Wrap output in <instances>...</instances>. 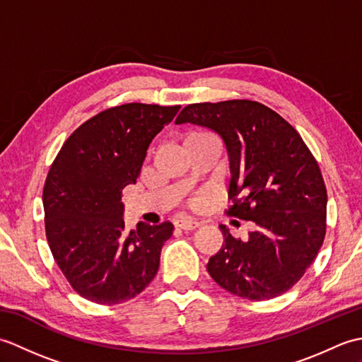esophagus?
<instances>
[{
  "label": "esophagus",
  "instance_id": "34e87169",
  "mask_svg": "<svg viewBox=\"0 0 362 362\" xmlns=\"http://www.w3.org/2000/svg\"><path fill=\"white\" fill-rule=\"evenodd\" d=\"M199 226V222L197 221H194V219H179V221H175V227H179V228H182V230H194V228H197Z\"/></svg>",
  "mask_w": 362,
  "mask_h": 362
}]
</instances>
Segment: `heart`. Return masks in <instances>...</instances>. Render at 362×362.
<instances>
[{
  "instance_id": "obj_1",
  "label": "heart",
  "mask_w": 362,
  "mask_h": 362,
  "mask_svg": "<svg viewBox=\"0 0 362 362\" xmlns=\"http://www.w3.org/2000/svg\"><path fill=\"white\" fill-rule=\"evenodd\" d=\"M206 134H209V132H191V134L188 135V138H189V136H197V135H206Z\"/></svg>"
}]
</instances>
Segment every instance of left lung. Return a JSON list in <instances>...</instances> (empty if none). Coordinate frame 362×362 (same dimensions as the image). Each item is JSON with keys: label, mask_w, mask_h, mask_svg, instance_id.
<instances>
[{"label": "left lung", "mask_w": 362, "mask_h": 362, "mask_svg": "<svg viewBox=\"0 0 362 362\" xmlns=\"http://www.w3.org/2000/svg\"><path fill=\"white\" fill-rule=\"evenodd\" d=\"M221 135L230 160L228 216L252 221L247 241L219 226L226 243L206 264L221 288L249 300L281 296L324 244L327 188L316 158L286 119L249 99L189 104L175 124Z\"/></svg>", "instance_id": "1"}]
</instances>
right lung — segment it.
Returning <instances> with one entry per match:
<instances>
[{
	"instance_id": "1",
	"label": "right lung",
	"mask_w": 362,
	"mask_h": 362,
	"mask_svg": "<svg viewBox=\"0 0 362 362\" xmlns=\"http://www.w3.org/2000/svg\"><path fill=\"white\" fill-rule=\"evenodd\" d=\"M180 105L112 107L68 136L43 188L45 230L71 288L99 305L134 298L153 280L171 222L124 232L121 193L140 175L151 141Z\"/></svg>"
}]
</instances>
